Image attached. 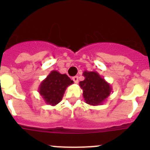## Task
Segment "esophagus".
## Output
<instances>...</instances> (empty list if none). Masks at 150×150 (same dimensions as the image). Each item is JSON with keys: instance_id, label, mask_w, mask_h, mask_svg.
I'll return each mask as SVG.
<instances>
[{"instance_id": "obj_1", "label": "esophagus", "mask_w": 150, "mask_h": 150, "mask_svg": "<svg viewBox=\"0 0 150 150\" xmlns=\"http://www.w3.org/2000/svg\"><path fill=\"white\" fill-rule=\"evenodd\" d=\"M72 79H73V80H74V83H77L78 82H79V78H78L77 76H74V77H73Z\"/></svg>"}]
</instances>
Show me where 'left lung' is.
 I'll list each match as a JSON object with an SVG mask.
<instances>
[{
	"label": "left lung",
	"mask_w": 150,
	"mask_h": 150,
	"mask_svg": "<svg viewBox=\"0 0 150 150\" xmlns=\"http://www.w3.org/2000/svg\"><path fill=\"white\" fill-rule=\"evenodd\" d=\"M83 75L85 79L79 82V86L83 89L85 102L92 106L103 104L112 91L110 84L96 71H85Z\"/></svg>",
	"instance_id": "obj_1"
}]
</instances>
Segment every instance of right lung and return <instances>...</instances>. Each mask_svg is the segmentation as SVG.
<instances>
[{
  "instance_id": "add662e5",
  "label": "right lung",
  "mask_w": 150,
  "mask_h": 150,
  "mask_svg": "<svg viewBox=\"0 0 150 150\" xmlns=\"http://www.w3.org/2000/svg\"><path fill=\"white\" fill-rule=\"evenodd\" d=\"M73 83L74 81L67 74L52 71L41 82L38 91L46 104L55 106L62 100L66 88Z\"/></svg>"
}]
</instances>
